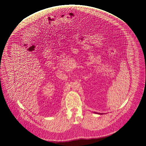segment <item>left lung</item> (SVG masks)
I'll return each mask as SVG.
<instances>
[{
	"instance_id": "left-lung-1",
	"label": "left lung",
	"mask_w": 146,
	"mask_h": 146,
	"mask_svg": "<svg viewBox=\"0 0 146 146\" xmlns=\"http://www.w3.org/2000/svg\"><path fill=\"white\" fill-rule=\"evenodd\" d=\"M94 113H96V114H99V115H103V113H97V112H94Z\"/></svg>"
}]
</instances>
